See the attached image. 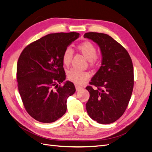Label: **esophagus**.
Listing matches in <instances>:
<instances>
[{
    "label": "esophagus",
    "instance_id": "esophagus-1",
    "mask_svg": "<svg viewBox=\"0 0 152 152\" xmlns=\"http://www.w3.org/2000/svg\"><path fill=\"white\" fill-rule=\"evenodd\" d=\"M75 89H76L77 91H80V90H81L82 89V87L79 86H78V85H75Z\"/></svg>",
    "mask_w": 152,
    "mask_h": 152
}]
</instances>
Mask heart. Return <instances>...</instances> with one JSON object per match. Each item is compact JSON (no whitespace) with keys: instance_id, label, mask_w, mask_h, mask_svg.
<instances>
[{"instance_id":"obj_1","label":"heart","mask_w":152,"mask_h":152,"mask_svg":"<svg viewBox=\"0 0 152 152\" xmlns=\"http://www.w3.org/2000/svg\"><path fill=\"white\" fill-rule=\"evenodd\" d=\"M77 49L88 59L90 65L94 66L100 61V55L96 53V48L95 45L91 41L87 40L79 44L77 46ZM73 56V49L70 47H67L64 50L62 56V60L64 65L65 66L70 65ZM67 77L69 80L73 83L82 84L87 79H89L90 73L86 71H81L75 68H72L67 72Z\"/></svg>"}]
</instances>
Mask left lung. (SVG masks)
I'll return each instance as SVG.
<instances>
[{"label":"left lung","instance_id":"left-lung-1","mask_svg":"<svg viewBox=\"0 0 152 152\" xmlns=\"http://www.w3.org/2000/svg\"><path fill=\"white\" fill-rule=\"evenodd\" d=\"M84 37L98 44L103 57L91 86L86 87L90 94L86 104L87 112L99 124H111L124 114L131 97L134 87L132 59L127 50L107 34L88 32Z\"/></svg>","mask_w":152,"mask_h":152}]
</instances>
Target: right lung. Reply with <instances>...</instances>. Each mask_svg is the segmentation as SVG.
<instances>
[{"instance_id":"obj_1","label":"right lung","mask_w":152,"mask_h":152,"mask_svg":"<svg viewBox=\"0 0 152 152\" xmlns=\"http://www.w3.org/2000/svg\"><path fill=\"white\" fill-rule=\"evenodd\" d=\"M76 32L50 34L23 50L17 63L18 87L25 110L36 121L50 123L66 111L67 99L75 92L66 81L62 60L65 49L79 37Z\"/></svg>"}]
</instances>
